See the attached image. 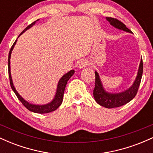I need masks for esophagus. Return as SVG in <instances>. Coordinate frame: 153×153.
<instances>
[{
  "instance_id": "esophagus-1",
  "label": "esophagus",
  "mask_w": 153,
  "mask_h": 153,
  "mask_svg": "<svg viewBox=\"0 0 153 153\" xmlns=\"http://www.w3.org/2000/svg\"><path fill=\"white\" fill-rule=\"evenodd\" d=\"M86 65H87V62L86 60H85V59H81V60H80L78 63V67L80 68H85Z\"/></svg>"
}]
</instances>
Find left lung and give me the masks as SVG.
I'll return each instance as SVG.
<instances>
[{
    "label": "left lung",
    "instance_id": "8db88e82",
    "mask_svg": "<svg viewBox=\"0 0 153 153\" xmlns=\"http://www.w3.org/2000/svg\"><path fill=\"white\" fill-rule=\"evenodd\" d=\"M106 20L110 23L111 25L114 26L117 29H121L124 31L131 33V31L124 25V24L118 19L106 17ZM143 73V59H141L140 67H139L137 76L135 79L134 83L129 89L119 94H108L103 89L99 75L97 72H95L96 75V81H95V88L94 89V97L96 101L101 106L106 107L108 108H117L122 106L126 103H129L131 101L137 93L140 82H141L142 76Z\"/></svg>",
    "mask_w": 153,
    "mask_h": 153
}]
</instances>
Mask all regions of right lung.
Masks as SVG:
<instances>
[{
    "instance_id": "right-lung-1",
    "label": "right lung",
    "mask_w": 153,
    "mask_h": 153,
    "mask_svg": "<svg viewBox=\"0 0 153 153\" xmlns=\"http://www.w3.org/2000/svg\"><path fill=\"white\" fill-rule=\"evenodd\" d=\"M38 21V20H37ZM36 22H34L31 23L30 25H29L27 27L24 29V31L19 34V36H20L21 34H22L26 30H27L28 29L31 27L33 25H34V24ZM17 40H16L15 42L13 43V45H12L11 48L9 51V54H8V75H9V80H10V87H11L12 90L13 91V92L15 93V94L16 95L17 98H18L19 101L22 103V104L24 105V106L27 108L28 110L34 112V113H38V114H47L50 113V112L54 111L57 109L58 107L60 106L61 103L62 102L63 99V95H64V91L65 89V86L67 85V82H68V80H69L70 78L73 76V75L74 74L75 71L73 70H72L68 73H67L65 75H64L62 78H60V80H59L58 85H57V92H56L55 96H54V99L52 100V102L47 103V104L45 105H35V104H31V103H29V102L25 101L22 96H20L18 94L16 91L14 86H13V81H12V78L11 75H10V54H11V52L13 50V47H14V45H16V42Z\"/></svg>"
}]
</instances>
